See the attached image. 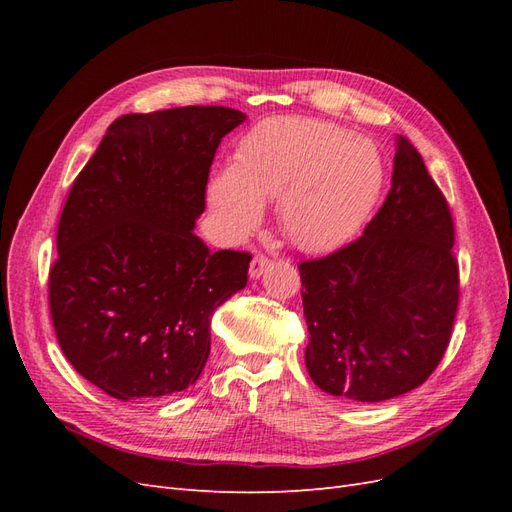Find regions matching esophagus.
<instances>
[{
  "label": "esophagus",
  "instance_id": "1",
  "mask_svg": "<svg viewBox=\"0 0 512 512\" xmlns=\"http://www.w3.org/2000/svg\"><path fill=\"white\" fill-rule=\"evenodd\" d=\"M269 267H271V258L265 254H256L250 262V277H254L256 280V277H260Z\"/></svg>",
  "mask_w": 512,
  "mask_h": 512
}]
</instances>
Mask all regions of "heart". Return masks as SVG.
Listing matches in <instances>:
<instances>
[{
    "label": "heart",
    "instance_id": "obj_1",
    "mask_svg": "<svg viewBox=\"0 0 512 512\" xmlns=\"http://www.w3.org/2000/svg\"><path fill=\"white\" fill-rule=\"evenodd\" d=\"M384 160L378 147L337 123L273 117L247 132L230 166L209 185V205L232 237L252 232L265 205L292 245L329 252L350 241L378 203Z\"/></svg>",
    "mask_w": 512,
    "mask_h": 512
}]
</instances>
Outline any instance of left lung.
I'll use <instances>...</instances> for the list:
<instances>
[{"label": "left lung", "instance_id": "left-lung-1", "mask_svg": "<svg viewBox=\"0 0 512 512\" xmlns=\"http://www.w3.org/2000/svg\"><path fill=\"white\" fill-rule=\"evenodd\" d=\"M453 243L442 190L399 136L393 185L363 235L299 265L305 367L324 393L374 404L433 374L459 305Z\"/></svg>", "mask_w": 512, "mask_h": 512}]
</instances>
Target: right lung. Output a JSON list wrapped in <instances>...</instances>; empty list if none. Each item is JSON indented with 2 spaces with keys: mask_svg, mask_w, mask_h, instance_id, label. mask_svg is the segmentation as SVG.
<instances>
[{
  "mask_svg": "<svg viewBox=\"0 0 512 512\" xmlns=\"http://www.w3.org/2000/svg\"><path fill=\"white\" fill-rule=\"evenodd\" d=\"M245 115L179 106L121 115L74 179L57 224L49 307L61 352L121 401L188 389L211 316L247 284L252 254L194 235L209 168Z\"/></svg>",
  "mask_w": 512,
  "mask_h": 512,
  "instance_id": "obj_1",
  "label": "right lung"
}]
</instances>
